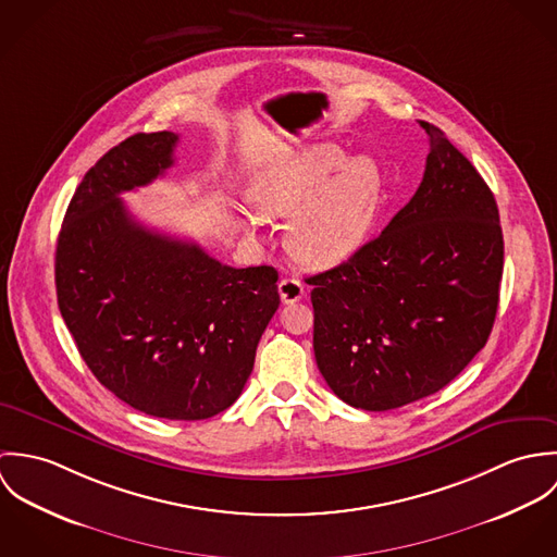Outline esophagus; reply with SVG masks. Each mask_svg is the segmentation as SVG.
Wrapping results in <instances>:
<instances>
[{"label":"esophagus","mask_w":557,"mask_h":557,"mask_svg":"<svg viewBox=\"0 0 557 557\" xmlns=\"http://www.w3.org/2000/svg\"><path fill=\"white\" fill-rule=\"evenodd\" d=\"M278 294H281V300L285 305H294L298 300H302L305 296V285L300 278H294V276H287V278H281L278 283Z\"/></svg>","instance_id":"1"}]
</instances>
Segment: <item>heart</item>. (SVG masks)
<instances>
[{
    "label": "heart",
    "mask_w": 557,
    "mask_h": 557,
    "mask_svg": "<svg viewBox=\"0 0 557 557\" xmlns=\"http://www.w3.org/2000/svg\"><path fill=\"white\" fill-rule=\"evenodd\" d=\"M382 193L384 175L375 160H347L327 144L274 160L252 186V199L265 216H292L287 246L311 268L336 265L362 246Z\"/></svg>",
    "instance_id": "1"
}]
</instances>
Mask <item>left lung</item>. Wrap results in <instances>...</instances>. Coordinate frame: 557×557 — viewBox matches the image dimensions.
I'll list each match as a JSON object with an SVG mask.
<instances>
[{
  "label": "left lung",
  "instance_id": "1",
  "mask_svg": "<svg viewBox=\"0 0 557 557\" xmlns=\"http://www.w3.org/2000/svg\"><path fill=\"white\" fill-rule=\"evenodd\" d=\"M422 182L388 227L313 285V349L341 400L386 411L435 395L484 347L499 302L495 197L448 137L420 122Z\"/></svg>",
  "mask_w": 557,
  "mask_h": 557
}]
</instances>
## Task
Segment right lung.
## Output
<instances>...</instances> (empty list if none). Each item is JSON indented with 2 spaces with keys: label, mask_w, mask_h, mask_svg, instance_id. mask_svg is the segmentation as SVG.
<instances>
[{
  "label": "right lung",
  "mask_w": 557,
  "mask_h": 557,
  "mask_svg": "<svg viewBox=\"0 0 557 557\" xmlns=\"http://www.w3.org/2000/svg\"><path fill=\"white\" fill-rule=\"evenodd\" d=\"M177 135L137 133L81 180L55 250L60 313L94 377L131 407L203 420L239 397L276 313L278 272L232 268L137 223L120 199L173 164Z\"/></svg>",
  "instance_id": "add662e5"
}]
</instances>
